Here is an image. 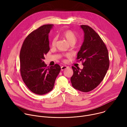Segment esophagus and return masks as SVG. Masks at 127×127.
<instances>
[{"label":"esophagus","instance_id":"1","mask_svg":"<svg viewBox=\"0 0 127 127\" xmlns=\"http://www.w3.org/2000/svg\"><path fill=\"white\" fill-rule=\"evenodd\" d=\"M67 68H68L67 66H62L61 67V70H64V69H66Z\"/></svg>","mask_w":127,"mask_h":127}]
</instances>
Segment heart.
Listing matches in <instances>:
<instances>
[{
  "label": "heart",
  "mask_w": 127,
  "mask_h": 127,
  "mask_svg": "<svg viewBox=\"0 0 127 127\" xmlns=\"http://www.w3.org/2000/svg\"><path fill=\"white\" fill-rule=\"evenodd\" d=\"M63 37L71 45H74L77 40L76 35L75 33L71 30H66L62 33ZM57 38L54 37L51 41V46L54 47L56 45Z\"/></svg>",
  "instance_id": "obj_1"
}]
</instances>
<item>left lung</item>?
I'll list each match as a JSON object with an SVG mask.
<instances>
[{"instance_id":"8db88e82","label":"left lung","mask_w":127,"mask_h":127,"mask_svg":"<svg viewBox=\"0 0 127 127\" xmlns=\"http://www.w3.org/2000/svg\"><path fill=\"white\" fill-rule=\"evenodd\" d=\"M80 27L84 33V41L76 59L82 62L83 68L72 66L73 74L70 80L75 89L87 93L102 81L109 68L110 60L107 48L100 36L88 26Z\"/></svg>"}]
</instances>
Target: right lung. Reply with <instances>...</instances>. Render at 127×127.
Returning <instances> with one entry per match:
<instances>
[{
	"label": "right lung",
	"mask_w": 127,
	"mask_h": 127,
	"mask_svg": "<svg viewBox=\"0 0 127 127\" xmlns=\"http://www.w3.org/2000/svg\"><path fill=\"white\" fill-rule=\"evenodd\" d=\"M53 25H45L32 31L25 39L20 54V72L28 88L43 95L53 89L61 70L58 64L47 67L43 60L50 50L49 33Z\"/></svg>",
	"instance_id": "add662e5"
}]
</instances>
